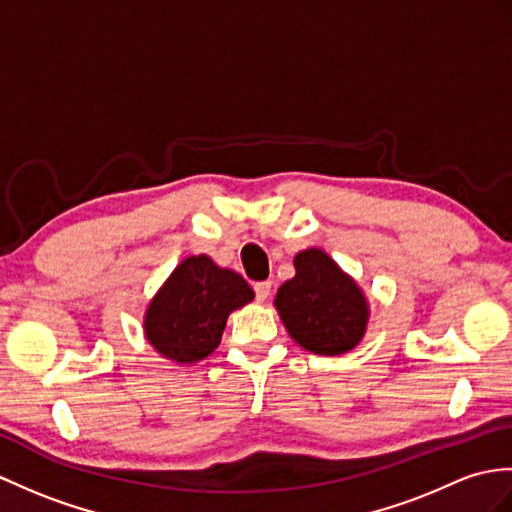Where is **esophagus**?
<instances>
[{
	"instance_id": "1",
	"label": "esophagus",
	"mask_w": 512,
	"mask_h": 512,
	"mask_svg": "<svg viewBox=\"0 0 512 512\" xmlns=\"http://www.w3.org/2000/svg\"><path fill=\"white\" fill-rule=\"evenodd\" d=\"M270 290H272V281H259V283H255V296H257V301H259V303L268 301Z\"/></svg>"
}]
</instances>
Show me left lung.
Wrapping results in <instances>:
<instances>
[{"label":"left lung","mask_w":512,"mask_h":512,"mask_svg":"<svg viewBox=\"0 0 512 512\" xmlns=\"http://www.w3.org/2000/svg\"><path fill=\"white\" fill-rule=\"evenodd\" d=\"M294 270L296 275L275 296L290 338L316 355L353 351L371 318V305L358 281L316 246L294 255Z\"/></svg>","instance_id":"obj_1"}]
</instances>
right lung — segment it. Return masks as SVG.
<instances>
[{
    "label": "right lung",
    "mask_w": 512,
    "mask_h": 512,
    "mask_svg": "<svg viewBox=\"0 0 512 512\" xmlns=\"http://www.w3.org/2000/svg\"><path fill=\"white\" fill-rule=\"evenodd\" d=\"M253 299L242 275L220 268L209 255H192L150 299L144 336L161 358L196 364L218 349L229 314Z\"/></svg>",
    "instance_id": "add662e5"
}]
</instances>
